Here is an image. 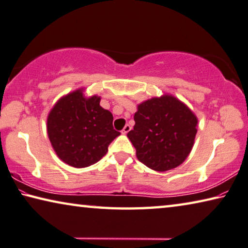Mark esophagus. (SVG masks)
Here are the masks:
<instances>
[{
    "label": "esophagus",
    "instance_id": "1",
    "mask_svg": "<svg viewBox=\"0 0 248 248\" xmlns=\"http://www.w3.org/2000/svg\"><path fill=\"white\" fill-rule=\"evenodd\" d=\"M131 125H128V124H126L124 126V128H123V131H122V134H127L129 131H131Z\"/></svg>",
    "mask_w": 248,
    "mask_h": 248
}]
</instances>
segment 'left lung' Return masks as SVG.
<instances>
[{
	"label": "left lung",
	"mask_w": 248,
	"mask_h": 248,
	"mask_svg": "<svg viewBox=\"0 0 248 248\" xmlns=\"http://www.w3.org/2000/svg\"><path fill=\"white\" fill-rule=\"evenodd\" d=\"M135 125L127 137L136 157L148 168L167 171L189 156L198 132V117L171 94L148 99L137 105Z\"/></svg>",
	"instance_id": "1"
}]
</instances>
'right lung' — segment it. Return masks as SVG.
Wrapping results in <instances>:
<instances>
[{
	"mask_svg": "<svg viewBox=\"0 0 248 248\" xmlns=\"http://www.w3.org/2000/svg\"><path fill=\"white\" fill-rule=\"evenodd\" d=\"M80 88L57 101L47 117V134L56 155L75 168H86L108 153L120 135L113 115L100 105L101 96L84 94Z\"/></svg>",
	"mask_w": 248,
	"mask_h": 248,
	"instance_id": "1",
	"label": "right lung"
}]
</instances>
